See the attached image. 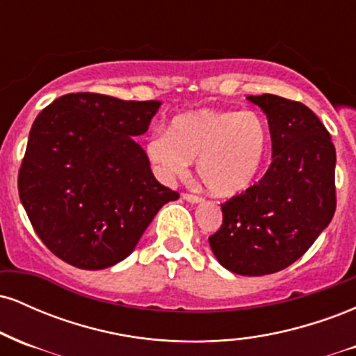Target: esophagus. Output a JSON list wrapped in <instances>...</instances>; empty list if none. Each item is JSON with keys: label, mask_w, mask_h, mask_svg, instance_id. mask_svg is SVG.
I'll return each instance as SVG.
<instances>
[{"label": "esophagus", "mask_w": 356, "mask_h": 356, "mask_svg": "<svg viewBox=\"0 0 356 356\" xmlns=\"http://www.w3.org/2000/svg\"><path fill=\"white\" fill-rule=\"evenodd\" d=\"M182 197L186 199V201L192 202V204H194V202H201V201H202L201 195H197V194H191V192H184Z\"/></svg>", "instance_id": "obj_1"}]
</instances>
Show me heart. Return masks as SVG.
<instances>
[{
  "label": "heart",
  "mask_w": 356,
  "mask_h": 356,
  "mask_svg": "<svg viewBox=\"0 0 356 356\" xmlns=\"http://www.w3.org/2000/svg\"><path fill=\"white\" fill-rule=\"evenodd\" d=\"M268 147V122L256 110H197L174 118L169 132H155L147 155L164 177L184 174L197 159L204 187L229 197L256 181Z\"/></svg>",
  "instance_id": "1"
}]
</instances>
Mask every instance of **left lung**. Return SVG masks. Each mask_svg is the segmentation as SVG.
I'll return each mask as SVG.
<instances>
[{
    "mask_svg": "<svg viewBox=\"0 0 356 356\" xmlns=\"http://www.w3.org/2000/svg\"><path fill=\"white\" fill-rule=\"evenodd\" d=\"M248 100L266 113L273 162L259 182L220 204L209 244L229 271L264 276L300 259L333 219L337 152L306 105L271 93Z\"/></svg>",
    "mask_w": 356,
    "mask_h": 356,
    "instance_id": "8db88e82",
    "label": "left lung"
}]
</instances>
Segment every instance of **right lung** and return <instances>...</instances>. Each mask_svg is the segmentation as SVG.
Segmentation results:
<instances>
[{"label":"right lung","mask_w":356,"mask_h":356,"mask_svg":"<svg viewBox=\"0 0 356 356\" xmlns=\"http://www.w3.org/2000/svg\"><path fill=\"white\" fill-rule=\"evenodd\" d=\"M159 107L157 100L79 92L35 118L18 192L38 238L61 261L80 269L120 263L159 209L179 199L132 140L147 132Z\"/></svg>","instance_id":"add662e5"}]
</instances>
